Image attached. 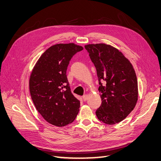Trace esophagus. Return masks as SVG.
<instances>
[{
    "mask_svg": "<svg viewBox=\"0 0 161 161\" xmlns=\"http://www.w3.org/2000/svg\"><path fill=\"white\" fill-rule=\"evenodd\" d=\"M88 94H85L82 96V99L84 101H86L88 100Z\"/></svg>",
    "mask_w": 161,
    "mask_h": 161,
    "instance_id": "34e87169",
    "label": "esophagus"
}]
</instances>
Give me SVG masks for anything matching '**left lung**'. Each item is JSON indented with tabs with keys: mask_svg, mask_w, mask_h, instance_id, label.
I'll use <instances>...</instances> for the list:
<instances>
[{
	"mask_svg": "<svg viewBox=\"0 0 161 161\" xmlns=\"http://www.w3.org/2000/svg\"><path fill=\"white\" fill-rule=\"evenodd\" d=\"M85 47L96 67L100 85L102 104L96 111V116L106 124L119 123L131 113L137 101L135 70L122 53L110 45L89 44Z\"/></svg>",
	"mask_w": 161,
	"mask_h": 161,
	"instance_id": "8db88e82",
	"label": "left lung"
}]
</instances>
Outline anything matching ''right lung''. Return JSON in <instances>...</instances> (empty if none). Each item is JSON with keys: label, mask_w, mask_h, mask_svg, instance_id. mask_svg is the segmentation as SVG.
<instances>
[{"label": "right lung", "mask_w": 161, "mask_h": 161, "mask_svg": "<svg viewBox=\"0 0 161 161\" xmlns=\"http://www.w3.org/2000/svg\"><path fill=\"white\" fill-rule=\"evenodd\" d=\"M83 47L75 43H59L48 48L32 70L30 92L34 104L49 124L63 127L75 120L80 101L70 91L67 69L72 57Z\"/></svg>", "instance_id": "1"}]
</instances>
